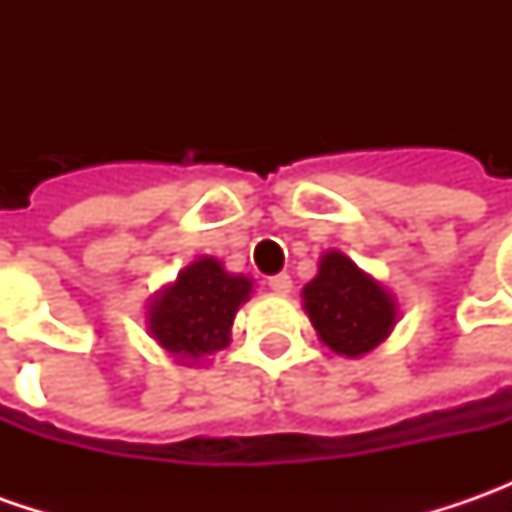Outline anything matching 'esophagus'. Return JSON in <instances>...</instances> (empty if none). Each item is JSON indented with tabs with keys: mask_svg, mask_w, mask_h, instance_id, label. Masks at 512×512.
<instances>
[{
	"mask_svg": "<svg viewBox=\"0 0 512 512\" xmlns=\"http://www.w3.org/2000/svg\"><path fill=\"white\" fill-rule=\"evenodd\" d=\"M267 287H270L276 296H287V293H290V287H293V282H290V276H287V273H276V276H270V279H267Z\"/></svg>",
	"mask_w": 512,
	"mask_h": 512,
	"instance_id": "34e87169",
	"label": "esophagus"
}]
</instances>
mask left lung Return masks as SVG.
<instances>
[{
	"label": "left lung",
	"mask_w": 512,
	"mask_h": 512,
	"mask_svg": "<svg viewBox=\"0 0 512 512\" xmlns=\"http://www.w3.org/2000/svg\"><path fill=\"white\" fill-rule=\"evenodd\" d=\"M302 299L319 339L342 356L373 350L396 325L393 296L339 250L322 256L319 276L302 290Z\"/></svg>",
	"instance_id": "1"
}]
</instances>
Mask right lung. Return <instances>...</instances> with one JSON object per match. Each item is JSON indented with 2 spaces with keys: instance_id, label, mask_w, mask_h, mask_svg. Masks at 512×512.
I'll return each instance as SVG.
<instances>
[{
  "instance_id": "add662e5",
  "label": "right lung",
  "mask_w": 512,
  "mask_h": 512,
  "mask_svg": "<svg viewBox=\"0 0 512 512\" xmlns=\"http://www.w3.org/2000/svg\"><path fill=\"white\" fill-rule=\"evenodd\" d=\"M250 290L247 276L227 273L210 256L199 259L150 302V333L179 362H199L230 342L233 316Z\"/></svg>"
}]
</instances>
